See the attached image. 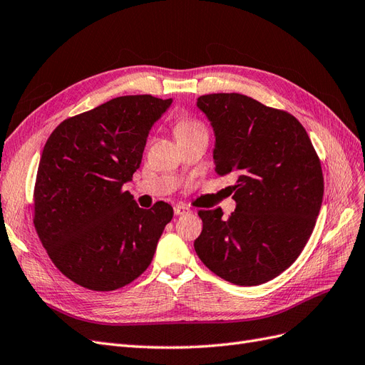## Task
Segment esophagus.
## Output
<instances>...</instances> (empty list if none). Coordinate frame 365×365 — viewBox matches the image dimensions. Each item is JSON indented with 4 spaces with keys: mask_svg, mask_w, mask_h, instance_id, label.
Masks as SVG:
<instances>
[{
    "mask_svg": "<svg viewBox=\"0 0 365 365\" xmlns=\"http://www.w3.org/2000/svg\"><path fill=\"white\" fill-rule=\"evenodd\" d=\"M191 209L185 206V205H175L174 206V214L175 215H185V214H190Z\"/></svg>",
    "mask_w": 365,
    "mask_h": 365,
    "instance_id": "esophagus-1",
    "label": "esophagus"
}]
</instances>
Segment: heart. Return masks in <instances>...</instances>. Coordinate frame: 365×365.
I'll list each match as a JSON object with an SVG mask.
<instances>
[{"mask_svg": "<svg viewBox=\"0 0 365 365\" xmlns=\"http://www.w3.org/2000/svg\"><path fill=\"white\" fill-rule=\"evenodd\" d=\"M174 130H175V136H178V139H179L186 135L206 130V127L203 125V123H200L195 118H191V116H182V118L175 121Z\"/></svg>", "mask_w": 365, "mask_h": 365, "instance_id": "1", "label": "heart"}]
</instances>
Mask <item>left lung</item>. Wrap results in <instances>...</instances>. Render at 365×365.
Instances as JSON below:
<instances>
[{
  "instance_id": "8db88e82",
  "label": "left lung",
  "mask_w": 365,
  "mask_h": 365,
  "mask_svg": "<svg viewBox=\"0 0 365 365\" xmlns=\"http://www.w3.org/2000/svg\"><path fill=\"white\" fill-rule=\"evenodd\" d=\"M215 132V173L237 175V209L198 210L194 249L230 284L261 285L284 273L307 245L320 212L324 180L319 155L296 116L241 93L197 100Z\"/></svg>"
}]
</instances>
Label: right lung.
Listing matches in <instances>:
<instances>
[{
    "instance_id": "add662e5",
    "label": "right lung",
    "mask_w": 365,
    "mask_h": 365,
    "mask_svg": "<svg viewBox=\"0 0 365 365\" xmlns=\"http://www.w3.org/2000/svg\"><path fill=\"white\" fill-rule=\"evenodd\" d=\"M171 98L116 97L66 118L43 147L33 225L58 272L92 291H113L143 274L174 212L140 209L124 191L140 167L151 125Z\"/></svg>"
}]
</instances>
